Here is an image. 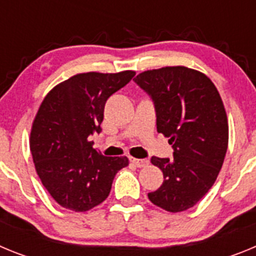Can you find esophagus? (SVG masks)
Instances as JSON below:
<instances>
[{
  "label": "esophagus",
  "mask_w": 256,
  "mask_h": 256,
  "mask_svg": "<svg viewBox=\"0 0 256 256\" xmlns=\"http://www.w3.org/2000/svg\"><path fill=\"white\" fill-rule=\"evenodd\" d=\"M130 162L134 164L137 168H144V166H148V160L146 159H134V158H130Z\"/></svg>",
  "instance_id": "1"
}]
</instances>
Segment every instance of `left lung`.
Listing matches in <instances>:
<instances>
[{
    "mask_svg": "<svg viewBox=\"0 0 256 256\" xmlns=\"http://www.w3.org/2000/svg\"><path fill=\"white\" fill-rule=\"evenodd\" d=\"M134 82L152 98L158 132L174 150L173 159L151 158L164 182L148 198L166 212H184L206 195L224 162L228 120L220 94L205 74L186 66L148 70Z\"/></svg>",
    "mask_w": 256,
    "mask_h": 256,
    "instance_id": "1",
    "label": "left lung"
}]
</instances>
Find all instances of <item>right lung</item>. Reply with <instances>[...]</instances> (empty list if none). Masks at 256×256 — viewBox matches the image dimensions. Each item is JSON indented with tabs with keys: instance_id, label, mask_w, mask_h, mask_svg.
<instances>
[{
	"instance_id": "obj_1",
	"label": "right lung",
	"mask_w": 256,
	"mask_h": 256,
	"mask_svg": "<svg viewBox=\"0 0 256 256\" xmlns=\"http://www.w3.org/2000/svg\"><path fill=\"white\" fill-rule=\"evenodd\" d=\"M134 74H76L52 88L40 104L32 126L30 151L40 182L60 206L87 212L100 205L115 174L130 164L126 156L98 154L88 138L101 132L108 97Z\"/></svg>"
}]
</instances>
